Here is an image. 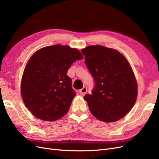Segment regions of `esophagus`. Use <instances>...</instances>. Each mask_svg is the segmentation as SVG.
I'll return each instance as SVG.
<instances>
[{"mask_svg": "<svg viewBox=\"0 0 159 159\" xmlns=\"http://www.w3.org/2000/svg\"><path fill=\"white\" fill-rule=\"evenodd\" d=\"M87 91H88V89H87V88L84 87L82 89H80V93H81V95H84L86 93H87Z\"/></svg>", "mask_w": 159, "mask_h": 159, "instance_id": "obj_1", "label": "esophagus"}]
</instances>
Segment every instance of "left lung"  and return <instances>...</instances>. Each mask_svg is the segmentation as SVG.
<instances>
[{"label": "left lung", "instance_id": "obj_1", "mask_svg": "<svg viewBox=\"0 0 159 159\" xmlns=\"http://www.w3.org/2000/svg\"><path fill=\"white\" fill-rule=\"evenodd\" d=\"M95 80L91 94H86L90 111L104 122H114L129 113L136 102L137 82L131 65L117 50L100 45L81 50Z\"/></svg>", "mask_w": 159, "mask_h": 159}]
</instances>
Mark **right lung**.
Instances as JSON below:
<instances>
[{
  "label": "right lung",
  "instance_id": "1",
  "mask_svg": "<svg viewBox=\"0 0 159 159\" xmlns=\"http://www.w3.org/2000/svg\"><path fill=\"white\" fill-rule=\"evenodd\" d=\"M82 59L78 49L60 44L42 48L30 57L23 72L21 95L33 115L54 121L68 112L76 93L67 72Z\"/></svg>",
  "mask_w": 159,
  "mask_h": 159
}]
</instances>
